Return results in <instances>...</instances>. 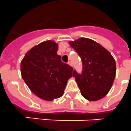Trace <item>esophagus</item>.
<instances>
[{"label": "esophagus", "mask_w": 131, "mask_h": 131, "mask_svg": "<svg viewBox=\"0 0 131 131\" xmlns=\"http://www.w3.org/2000/svg\"><path fill=\"white\" fill-rule=\"evenodd\" d=\"M68 64H69V65L70 66H71V67H72V62H71V60H69V62H68Z\"/></svg>", "instance_id": "34e87169"}]
</instances>
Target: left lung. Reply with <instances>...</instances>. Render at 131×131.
I'll list each match as a JSON object with an SVG mask.
<instances>
[{"mask_svg":"<svg viewBox=\"0 0 131 131\" xmlns=\"http://www.w3.org/2000/svg\"><path fill=\"white\" fill-rule=\"evenodd\" d=\"M69 45L82 59V72L74 71L82 96L96 101L105 96L111 89L116 74V62L109 51L94 40L80 38Z\"/></svg>","mask_w":131,"mask_h":131,"instance_id":"8db88e82","label":"left lung"}]
</instances>
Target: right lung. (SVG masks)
<instances>
[{"mask_svg":"<svg viewBox=\"0 0 131 131\" xmlns=\"http://www.w3.org/2000/svg\"><path fill=\"white\" fill-rule=\"evenodd\" d=\"M58 44L46 40L26 52L20 63L23 80L37 96L51 101L62 96L73 69L61 61Z\"/></svg>","mask_w":131,"mask_h":131,"instance_id":"obj_1","label":"right lung"}]
</instances>
